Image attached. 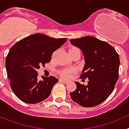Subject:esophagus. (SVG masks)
<instances>
[{"label":"esophagus","mask_w":129,"mask_h":129,"mask_svg":"<svg viewBox=\"0 0 129 129\" xmlns=\"http://www.w3.org/2000/svg\"><path fill=\"white\" fill-rule=\"evenodd\" d=\"M59 81L61 82H63V83H65V84H67V83H68V81H66V80H64V79H59Z\"/></svg>","instance_id":"34e87169"}]
</instances>
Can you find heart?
<instances>
[{"label": "heart", "instance_id": "1", "mask_svg": "<svg viewBox=\"0 0 129 129\" xmlns=\"http://www.w3.org/2000/svg\"><path fill=\"white\" fill-rule=\"evenodd\" d=\"M69 52H80V50H79V49L77 48L73 47L69 50ZM74 71V69H73V68H64V69H62V70H61V71L59 72V74H60V75L61 76V77H64V78H69V77L71 76L72 74Z\"/></svg>", "mask_w": 129, "mask_h": 129}]
</instances>
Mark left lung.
<instances>
[{
    "label": "left lung",
    "instance_id": "left-lung-1",
    "mask_svg": "<svg viewBox=\"0 0 129 129\" xmlns=\"http://www.w3.org/2000/svg\"><path fill=\"white\" fill-rule=\"evenodd\" d=\"M70 43L83 52L85 66L80 78L88 79L86 86L76 84L72 100L84 107H92L105 101L113 92L119 77V57L114 48L92 36L71 39Z\"/></svg>",
    "mask_w": 129,
    "mask_h": 129
}]
</instances>
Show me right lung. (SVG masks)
<instances>
[{
  "instance_id": "obj_1",
  "label": "right lung",
  "mask_w": 129,
  "mask_h": 129,
  "mask_svg": "<svg viewBox=\"0 0 129 129\" xmlns=\"http://www.w3.org/2000/svg\"><path fill=\"white\" fill-rule=\"evenodd\" d=\"M67 42L35 34L22 39L10 48L6 59L7 75L13 93L22 101L38 103L50 95L58 79L53 76L37 79V69L51 61L54 51Z\"/></svg>"
}]
</instances>
